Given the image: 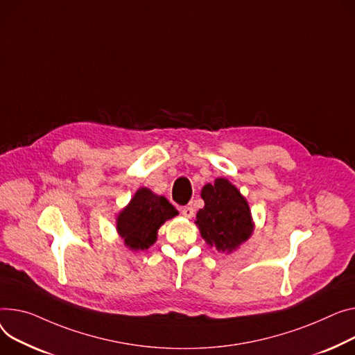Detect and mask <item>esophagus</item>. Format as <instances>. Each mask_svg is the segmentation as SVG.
Instances as JSON below:
<instances>
[{
  "label": "esophagus",
  "instance_id": "34e87169",
  "mask_svg": "<svg viewBox=\"0 0 355 355\" xmlns=\"http://www.w3.org/2000/svg\"><path fill=\"white\" fill-rule=\"evenodd\" d=\"M181 214H182L185 218H193V216H194V208L190 207V205L182 207V208H181Z\"/></svg>",
  "mask_w": 355,
  "mask_h": 355
}]
</instances>
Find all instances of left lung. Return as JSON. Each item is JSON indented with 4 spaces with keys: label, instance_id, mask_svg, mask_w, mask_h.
Wrapping results in <instances>:
<instances>
[{
    "label": "left lung",
    "instance_id": "8db88e82",
    "mask_svg": "<svg viewBox=\"0 0 355 355\" xmlns=\"http://www.w3.org/2000/svg\"><path fill=\"white\" fill-rule=\"evenodd\" d=\"M204 208L197 212L196 224L201 237L218 252H232L245 243L254 231L247 200L239 188L225 178L202 187Z\"/></svg>",
    "mask_w": 355,
    "mask_h": 355
}]
</instances>
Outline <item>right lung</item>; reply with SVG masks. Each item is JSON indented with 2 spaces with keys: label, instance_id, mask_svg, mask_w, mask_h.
<instances>
[{
  "label": "right lung",
  "instance_id": "obj_1",
  "mask_svg": "<svg viewBox=\"0 0 355 355\" xmlns=\"http://www.w3.org/2000/svg\"><path fill=\"white\" fill-rule=\"evenodd\" d=\"M178 214L174 205L162 196L143 187L116 217V231L132 251L148 250L157 241L158 228Z\"/></svg>",
  "mask_w": 355,
  "mask_h": 355
}]
</instances>
